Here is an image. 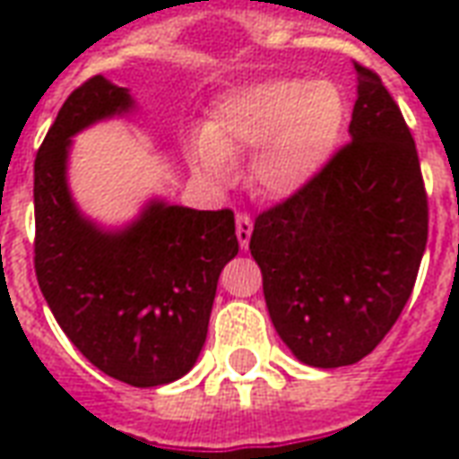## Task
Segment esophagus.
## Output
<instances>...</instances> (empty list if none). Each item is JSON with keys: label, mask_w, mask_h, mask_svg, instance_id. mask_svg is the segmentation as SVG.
<instances>
[{"label": "esophagus", "mask_w": 459, "mask_h": 459, "mask_svg": "<svg viewBox=\"0 0 459 459\" xmlns=\"http://www.w3.org/2000/svg\"><path fill=\"white\" fill-rule=\"evenodd\" d=\"M250 233H253V219H250L248 213H238L236 216V236H238V243L243 250L248 248Z\"/></svg>", "instance_id": "esophagus-1"}]
</instances>
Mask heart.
Wrapping results in <instances>:
<instances>
[{"mask_svg": "<svg viewBox=\"0 0 459 459\" xmlns=\"http://www.w3.org/2000/svg\"><path fill=\"white\" fill-rule=\"evenodd\" d=\"M349 103L332 81L273 78L223 95L191 160L213 181L230 177L229 154L253 152L250 179L265 194L285 196L325 169L344 137Z\"/></svg>", "mask_w": 459, "mask_h": 459, "instance_id": "heart-1", "label": "heart"}]
</instances>
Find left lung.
I'll use <instances>...</instances> for the list:
<instances>
[{"label": "left lung", "mask_w": 459, "mask_h": 459, "mask_svg": "<svg viewBox=\"0 0 459 459\" xmlns=\"http://www.w3.org/2000/svg\"><path fill=\"white\" fill-rule=\"evenodd\" d=\"M354 68L351 140L309 184L258 213L250 236L273 325L317 368L356 364L381 344L428 243L413 134L378 74Z\"/></svg>", "instance_id": "left-lung-1"}]
</instances>
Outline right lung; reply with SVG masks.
Here are the masks:
<instances>
[{
    "label": "right lung",
    "instance_id": "right-lung-1",
    "mask_svg": "<svg viewBox=\"0 0 459 459\" xmlns=\"http://www.w3.org/2000/svg\"><path fill=\"white\" fill-rule=\"evenodd\" d=\"M130 105L127 91L103 75L65 98L36 152L34 268L75 349L122 384L152 388L196 361L238 238L230 209L152 204L122 233H103L75 211L65 186L68 137Z\"/></svg>",
    "mask_w": 459,
    "mask_h": 459
}]
</instances>
